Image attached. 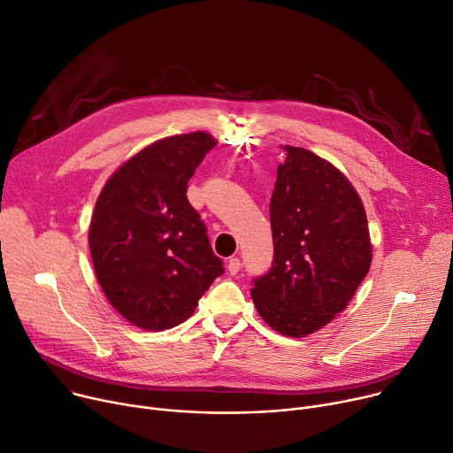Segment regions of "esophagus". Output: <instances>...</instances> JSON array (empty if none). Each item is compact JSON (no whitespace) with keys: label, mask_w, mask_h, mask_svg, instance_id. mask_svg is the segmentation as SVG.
<instances>
[{"label":"esophagus","mask_w":453,"mask_h":453,"mask_svg":"<svg viewBox=\"0 0 453 453\" xmlns=\"http://www.w3.org/2000/svg\"><path fill=\"white\" fill-rule=\"evenodd\" d=\"M240 267H242V262L238 260V258H229V262H227V271H229V274H238V271H240Z\"/></svg>","instance_id":"1"}]
</instances>
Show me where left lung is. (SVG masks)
<instances>
[{
  "label": "left lung",
  "mask_w": 453,
  "mask_h": 453,
  "mask_svg": "<svg viewBox=\"0 0 453 453\" xmlns=\"http://www.w3.org/2000/svg\"><path fill=\"white\" fill-rule=\"evenodd\" d=\"M269 215L274 258L253 280L258 314L303 338L342 312L370 269L372 245L359 195L331 162L285 146Z\"/></svg>",
  "instance_id": "1"
}]
</instances>
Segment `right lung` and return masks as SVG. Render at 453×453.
<instances>
[{
  "label": "right lung",
  "mask_w": 453,
  "mask_h": 453,
  "mask_svg": "<svg viewBox=\"0 0 453 453\" xmlns=\"http://www.w3.org/2000/svg\"><path fill=\"white\" fill-rule=\"evenodd\" d=\"M217 141L205 132L157 141L104 184L90 222L94 269L108 302L134 325L186 321L224 262L188 200V182Z\"/></svg>",
  "instance_id": "add662e5"
}]
</instances>
